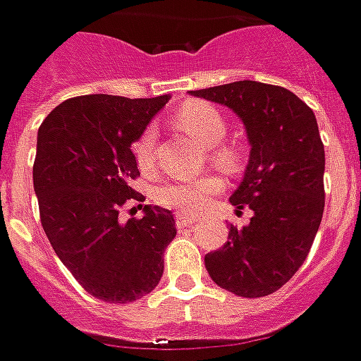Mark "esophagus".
<instances>
[{"instance_id": "1", "label": "esophagus", "mask_w": 361, "mask_h": 361, "mask_svg": "<svg viewBox=\"0 0 361 361\" xmlns=\"http://www.w3.org/2000/svg\"><path fill=\"white\" fill-rule=\"evenodd\" d=\"M174 219H176V227H178V229H185V227H190V225L197 223V216L187 215V213H176Z\"/></svg>"}]
</instances>
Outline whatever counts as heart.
Segmentation results:
<instances>
[{
	"label": "heart",
	"mask_w": 361,
	"mask_h": 361,
	"mask_svg": "<svg viewBox=\"0 0 361 361\" xmlns=\"http://www.w3.org/2000/svg\"><path fill=\"white\" fill-rule=\"evenodd\" d=\"M174 122L199 145L211 148V160L219 169L233 173L239 166L237 152L229 146H221L223 138L227 136V122L215 106L207 102H190L176 112ZM132 152L136 157L138 166L148 169L152 164V154H154V132L150 128L142 132L132 146ZM219 188H221V180L216 176H202L199 180H188V183H164L157 188V201L171 209L197 211Z\"/></svg>",
	"instance_id": "obj_1"
}]
</instances>
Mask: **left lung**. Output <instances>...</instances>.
<instances>
[{
  "label": "left lung",
  "instance_id": "1",
  "mask_svg": "<svg viewBox=\"0 0 361 361\" xmlns=\"http://www.w3.org/2000/svg\"><path fill=\"white\" fill-rule=\"evenodd\" d=\"M190 96L233 110L251 146L229 202L253 216L241 229L231 225L229 241L204 255V267L239 298L275 293L303 265L324 216L326 152L315 114L293 92L253 80Z\"/></svg>",
  "mask_w": 361,
  "mask_h": 361
}]
</instances>
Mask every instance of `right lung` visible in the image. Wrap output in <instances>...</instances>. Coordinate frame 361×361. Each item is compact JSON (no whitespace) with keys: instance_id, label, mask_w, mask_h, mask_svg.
I'll return each instance as SVG.
<instances>
[{"instance_id":"1","label":"right lung","mask_w":361,"mask_h":361,"mask_svg":"<svg viewBox=\"0 0 361 361\" xmlns=\"http://www.w3.org/2000/svg\"><path fill=\"white\" fill-rule=\"evenodd\" d=\"M171 96L88 94L56 106L37 130L34 190L56 255L90 295L130 303L150 293L176 235L169 209L138 204L140 219L120 221L126 202L142 201L132 145Z\"/></svg>"}]
</instances>
